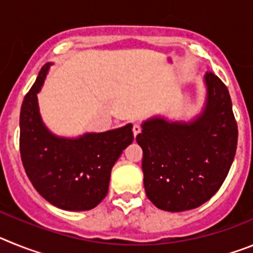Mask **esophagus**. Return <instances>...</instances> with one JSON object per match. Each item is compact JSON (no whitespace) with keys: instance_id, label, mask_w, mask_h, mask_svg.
<instances>
[{"instance_id":"34e87169","label":"esophagus","mask_w":253,"mask_h":253,"mask_svg":"<svg viewBox=\"0 0 253 253\" xmlns=\"http://www.w3.org/2000/svg\"><path fill=\"white\" fill-rule=\"evenodd\" d=\"M142 131V126H140V124H134L133 125V133H134V137H137L138 134Z\"/></svg>"}]
</instances>
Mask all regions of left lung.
<instances>
[{"label":"left lung","instance_id":"obj_1","mask_svg":"<svg viewBox=\"0 0 253 253\" xmlns=\"http://www.w3.org/2000/svg\"><path fill=\"white\" fill-rule=\"evenodd\" d=\"M208 101L193 123L156 118L142 125L137 142L148 199L166 211H185L207 203L220 189L236 156L238 128L227 86L207 72Z\"/></svg>","mask_w":253,"mask_h":253}]
</instances>
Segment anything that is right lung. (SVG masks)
I'll return each instance as SVG.
<instances>
[{
	"label": "right lung",
	"mask_w": 253,
	"mask_h": 253,
	"mask_svg": "<svg viewBox=\"0 0 253 253\" xmlns=\"http://www.w3.org/2000/svg\"><path fill=\"white\" fill-rule=\"evenodd\" d=\"M49 66L46 63L40 69L21 105L22 165L33 186L46 202L71 211L93 209L107 195L111 169L133 142V125L77 139L50 134L40 119L37 97Z\"/></svg>",
	"instance_id": "right-lung-1"
}]
</instances>
